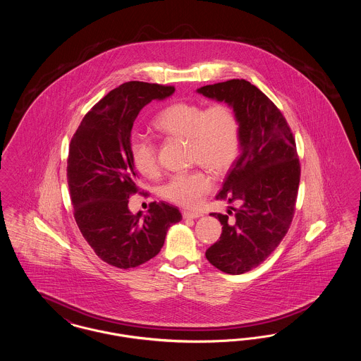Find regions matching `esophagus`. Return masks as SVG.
Segmentation results:
<instances>
[{
  "label": "esophagus",
  "mask_w": 361,
  "mask_h": 361,
  "mask_svg": "<svg viewBox=\"0 0 361 361\" xmlns=\"http://www.w3.org/2000/svg\"><path fill=\"white\" fill-rule=\"evenodd\" d=\"M183 216H184L185 219H196V218L202 216V214H200V212H195V211H184V212H183Z\"/></svg>",
  "instance_id": "1"
}]
</instances>
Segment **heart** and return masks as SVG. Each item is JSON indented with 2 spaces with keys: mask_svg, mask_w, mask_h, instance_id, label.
<instances>
[{
  "mask_svg": "<svg viewBox=\"0 0 361 361\" xmlns=\"http://www.w3.org/2000/svg\"><path fill=\"white\" fill-rule=\"evenodd\" d=\"M162 135L183 137L189 143V157L215 174H224L235 162L240 149V123L235 109L226 103L203 105L177 102L165 106L153 121ZM130 154L137 172L155 177L159 171L155 145L143 137H133ZM214 185L206 169L176 173L162 185L161 196L177 206L196 207Z\"/></svg>",
  "mask_w": 361,
  "mask_h": 361,
  "instance_id": "b5f03b06",
  "label": "heart"
}]
</instances>
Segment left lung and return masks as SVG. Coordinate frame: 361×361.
I'll return each instance as SVG.
<instances>
[{
  "instance_id": "1",
  "label": "left lung",
  "mask_w": 361,
  "mask_h": 361,
  "mask_svg": "<svg viewBox=\"0 0 361 361\" xmlns=\"http://www.w3.org/2000/svg\"><path fill=\"white\" fill-rule=\"evenodd\" d=\"M197 92L231 105L240 118V154L215 197L240 206L230 207L228 215L211 214L224 227L206 257L224 274L240 275L269 257L291 226L300 181L296 143L280 109L249 81L230 80Z\"/></svg>"
}]
</instances>
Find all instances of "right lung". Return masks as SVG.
<instances>
[{"label":"right lung","mask_w":361,"mask_h":361,"mask_svg":"<svg viewBox=\"0 0 361 361\" xmlns=\"http://www.w3.org/2000/svg\"><path fill=\"white\" fill-rule=\"evenodd\" d=\"M174 86L124 82L93 105L70 142L68 184L74 219L104 262L135 268L155 257L166 231L183 219L177 207L152 203L146 215L131 214L128 199L139 192L130 154L131 130L140 109L164 100Z\"/></svg>","instance_id":"add662e5"}]
</instances>
